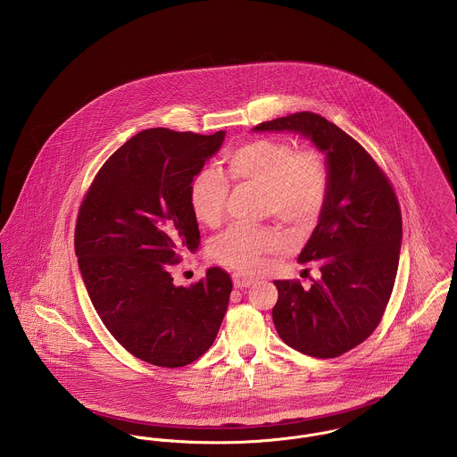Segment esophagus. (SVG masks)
Segmentation results:
<instances>
[{"label":"esophagus","instance_id":"obj_1","mask_svg":"<svg viewBox=\"0 0 457 457\" xmlns=\"http://www.w3.org/2000/svg\"><path fill=\"white\" fill-rule=\"evenodd\" d=\"M253 278H250V276H245V274H235L233 276V285H235V288H248V287H252L253 285Z\"/></svg>","mask_w":457,"mask_h":457}]
</instances>
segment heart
<instances>
[{
    "mask_svg": "<svg viewBox=\"0 0 457 457\" xmlns=\"http://www.w3.org/2000/svg\"><path fill=\"white\" fill-rule=\"evenodd\" d=\"M228 176L262 188V211L296 231H305L321 214L328 196V167L318 150H300L285 139L261 137L231 152ZM229 193L228 179L214 169L200 170L189 187V207L198 222L220 224ZM288 246L287 237L264 226L238 224L212 243V257L228 268L255 272L268 257Z\"/></svg>",
    "mask_w": 457,
    "mask_h": 457,
    "instance_id": "heart-1",
    "label": "heart"
}]
</instances>
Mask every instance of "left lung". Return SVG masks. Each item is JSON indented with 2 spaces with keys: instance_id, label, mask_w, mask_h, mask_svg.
<instances>
[{
  "instance_id": "obj_1",
  "label": "left lung",
  "mask_w": 457,
  "mask_h": 457,
  "mask_svg": "<svg viewBox=\"0 0 457 457\" xmlns=\"http://www.w3.org/2000/svg\"><path fill=\"white\" fill-rule=\"evenodd\" d=\"M255 133H295L324 154L328 196L298 255L318 262L321 278L303 290L274 281L272 321L279 338L311 357H338L364 342L390 300L403 245L397 196L371 155L345 131L312 112L255 126Z\"/></svg>"
}]
</instances>
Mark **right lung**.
I'll return each mask as SVG.
<instances>
[{
	"label": "right lung",
	"instance_id": "right-lung-1",
	"mask_svg": "<svg viewBox=\"0 0 457 457\" xmlns=\"http://www.w3.org/2000/svg\"><path fill=\"white\" fill-rule=\"evenodd\" d=\"M224 136L137 133L102 165L79 209L76 255L95 311L124 349L162 368L211 349L229 303L222 269L191 287H176L170 274L198 250L189 187Z\"/></svg>",
	"mask_w": 457,
	"mask_h": 457
}]
</instances>
